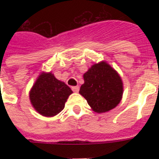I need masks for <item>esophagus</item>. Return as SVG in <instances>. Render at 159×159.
Instances as JSON below:
<instances>
[{
    "mask_svg": "<svg viewBox=\"0 0 159 159\" xmlns=\"http://www.w3.org/2000/svg\"><path fill=\"white\" fill-rule=\"evenodd\" d=\"M79 89H80L79 86H75V87H72V90L74 92H79Z\"/></svg>",
    "mask_w": 159,
    "mask_h": 159,
    "instance_id": "34e87169",
    "label": "esophagus"
}]
</instances>
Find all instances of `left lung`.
<instances>
[{
	"label": "left lung",
	"instance_id": "1",
	"mask_svg": "<svg viewBox=\"0 0 159 159\" xmlns=\"http://www.w3.org/2000/svg\"><path fill=\"white\" fill-rule=\"evenodd\" d=\"M83 77L84 84L81 86L79 93L93 111L106 112L120 103L123 83L118 73L106 62L93 65Z\"/></svg>",
	"mask_w": 159,
	"mask_h": 159
}]
</instances>
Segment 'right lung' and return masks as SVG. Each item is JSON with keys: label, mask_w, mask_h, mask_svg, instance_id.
Returning <instances> with one entry per match:
<instances>
[{"label": "right lung", "mask_w": 159, "mask_h": 159, "mask_svg": "<svg viewBox=\"0 0 159 159\" xmlns=\"http://www.w3.org/2000/svg\"><path fill=\"white\" fill-rule=\"evenodd\" d=\"M72 93L68 86L58 81L49 72L39 77L30 92V99L39 113L51 117L64 109L65 102Z\"/></svg>", "instance_id": "obj_1"}]
</instances>
